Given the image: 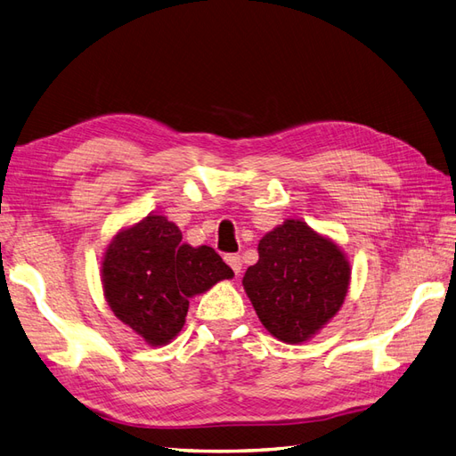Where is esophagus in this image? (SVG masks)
Masks as SVG:
<instances>
[{"instance_id": "esophagus-1", "label": "esophagus", "mask_w": 456, "mask_h": 456, "mask_svg": "<svg viewBox=\"0 0 456 456\" xmlns=\"http://www.w3.org/2000/svg\"><path fill=\"white\" fill-rule=\"evenodd\" d=\"M225 262L231 265V270L235 272V275L240 273V270H242V260H240L239 254H227V256H225Z\"/></svg>"}]
</instances>
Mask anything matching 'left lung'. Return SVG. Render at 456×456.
Returning <instances> with one entry per match:
<instances>
[{
  "label": "left lung",
  "instance_id": "8db88e82",
  "mask_svg": "<svg viewBox=\"0 0 456 456\" xmlns=\"http://www.w3.org/2000/svg\"><path fill=\"white\" fill-rule=\"evenodd\" d=\"M258 254L242 285L262 325L283 343L308 341L343 306L350 283L346 254L300 219L265 232Z\"/></svg>",
  "mask_w": 456,
  "mask_h": 456
}]
</instances>
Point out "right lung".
<instances>
[{
    "mask_svg": "<svg viewBox=\"0 0 456 456\" xmlns=\"http://www.w3.org/2000/svg\"><path fill=\"white\" fill-rule=\"evenodd\" d=\"M232 275L214 248L183 242L179 227L156 214L117 232L102 262L110 308L151 346L177 337L194 295Z\"/></svg>",
    "mask_w": 456,
    "mask_h": 456,
    "instance_id": "add662e5",
    "label": "right lung"
}]
</instances>
